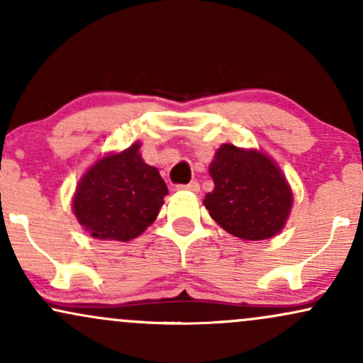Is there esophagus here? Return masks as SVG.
<instances>
[{
  "label": "esophagus",
  "mask_w": 363,
  "mask_h": 363,
  "mask_svg": "<svg viewBox=\"0 0 363 363\" xmlns=\"http://www.w3.org/2000/svg\"><path fill=\"white\" fill-rule=\"evenodd\" d=\"M179 189H184V191H191V193H198L199 191V184H198V181H191L189 184H181V186H177Z\"/></svg>",
  "instance_id": "34e87169"
}]
</instances>
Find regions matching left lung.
<instances>
[{"label": "left lung", "mask_w": 363, "mask_h": 363, "mask_svg": "<svg viewBox=\"0 0 363 363\" xmlns=\"http://www.w3.org/2000/svg\"><path fill=\"white\" fill-rule=\"evenodd\" d=\"M210 176L215 187L203 203L228 234L264 240L285 227L294 194L273 158L225 143L216 150Z\"/></svg>", "instance_id": "left-lung-1"}]
</instances>
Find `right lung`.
I'll use <instances>...</instances> for the list:
<instances>
[{"label": "right lung", "instance_id": "add662e5", "mask_svg": "<svg viewBox=\"0 0 363 363\" xmlns=\"http://www.w3.org/2000/svg\"><path fill=\"white\" fill-rule=\"evenodd\" d=\"M140 143L109 153L83 174L73 198L77 220L95 239L128 242L155 222L169 193L160 172L145 164Z\"/></svg>", "mask_w": 363, "mask_h": 363}]
</instances>
